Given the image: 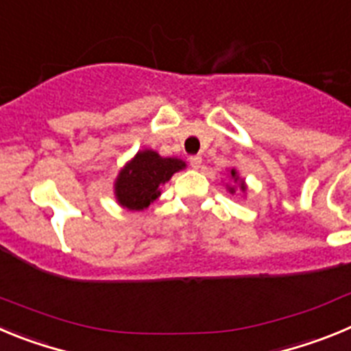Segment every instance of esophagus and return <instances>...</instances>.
Here are the masks:
<instances>
[{
  "label": "esophagus",
  "mask_w": 351,
  "mask_h": 351,
  "mask_svg": "<svg viewBox=\"0 0 351 351\" xmlns=\"http://www.w3.org/2000/svg\"><path fill=\"white\" fill-rule=\"evenodd\" d=\"M190 165L193 167V169H200V167H202V156H198V154L191 156L190 158Z\"/></svg>",
  "instance_id": "34e87169"
}]
</instances>
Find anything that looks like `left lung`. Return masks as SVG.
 Wrapping results in <instances>:
<instances>
[{
  "mask_svg": "<svg viewBox=\"0 0 351 351\" xmlns=\"http://www.w3.org/2000/svg\"><path fill=\"white\" fill-rule=\"evenodd\" d=\"M232 178H234L235 179V181H237V176H235V170H232ZM241 188H243V190H244V184H243V182H241ZM230 191H232V193H234V188H230Z\"/></svg>",
  "mask_w": 351,
  "mask_h": 351,
  "instance_id": "8db88e82",
  "label": "left lung"
}]
</instances>
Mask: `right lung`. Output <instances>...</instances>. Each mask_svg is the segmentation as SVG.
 I'll list each match as a JSON object with an SVG mask.
<instances>
[{"mask_svg": "<svg viewBox=\"0 0 351 351\" xmlns=\"http://www.w3.org/2000/svg\"><path fill=\"white\" fill-rule=\"evenodd\" d=\"M184 167L178 158H161L154 151H142L132 163L121 170L116 181V197L123 207L141 210L160 197V186L165 184L173 172Z\"/></svg>", "mask_w": 351, "mask_h": 351, "instance_id": "1", "label": "right lung"}]
</instances>
